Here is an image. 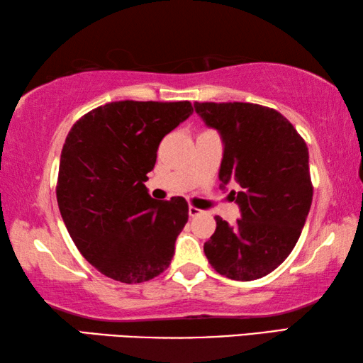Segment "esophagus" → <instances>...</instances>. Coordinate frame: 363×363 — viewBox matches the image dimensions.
Here are the masks:
<instances>
[{
	"mask_svg": "<svg viewBox=\"0 0 363 363\" xmlns=\"http://www.w3.org/2000/svg\"><path fill=\"white\" fill-rule=\"evenodd\" d=\"M201 213H203V211L199 210V208H196V206H194V205L189 206V216H190V218L199 216V214H201Z\"/></svg>",
	"mask_w": 363,
	"mask_h": 363,
	"instance_id": "1",
	"label": "esophagus"
}]
</instances>
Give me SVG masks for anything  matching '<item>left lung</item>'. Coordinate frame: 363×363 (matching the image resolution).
<instances>
[{"instance_id":"left-lung-1","label":"left lung","mask_w":363,"mask_h":363,"mask_svg":"<svg viewBox=\"0 0 363 363\" xmlns=\"http://www.w3.org/2000/svg\"><path fill=\"white\" fill-rule=\"evenodd\" d=\"M195 112L224 140L219 179L232 192L242 218L229 225L216 216L205 255L218 274L250 281L272 272L291 253L312 203L309 150L275 108L250 102H195Z\"/></svg>"}]
</instances>
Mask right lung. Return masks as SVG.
Here are the masks:
<instances>
[{"label":"right lung","mask_w":363,"mask_h":363,"mask_svg":"<svg viewBox=\"0 0 363 363\" xmlns=\"http://www.w3.org/2000/svg\"><path fill=\"white\" fill-rule=\"evenodd\" d=\"M192 112L189 101L108 102L67 134L57 205L79 253L107 277L143 284L171 264L189 205L153 200L144 182L162 139Z\"/></svg>","instance_id":"add662e5"}]
</instances>
